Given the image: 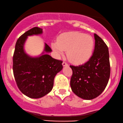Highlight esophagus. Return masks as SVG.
I'll list each match as a JSON object with an SVG mask.
<instances>
[{
    "label": "esophagus",
    "mask_w": 123,
    "mask_h": 123,
    "mask_svg": "<svg viewBox=\"0 0 123 123\" xmlns=\"http://www.w3.org/2000/svg\"><path fill=\"white\" fill-rule=\"evenodd\" d=\"M62 64H63V66H64V67H66V66H68L67 63H66V62H63V63H62Z\"/></svg>",
    "instance_id": "esophagus-1"
}]
</instances>
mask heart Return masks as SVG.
Segmentation results:
<instances>
[{
	"mask_svg": "<svg viewBox=\"0 0 123 123\" xmlns=\"http://www.w3.org/2000/svg\"><path fill=\"white\" fill-rule=\"evenodd\" d=\"M52 48L57 55H64L67 51L69 60L79 64L89 60L94 48V40L90 36L73 31L64 33L59 37L57 42L52 43Z\"/></svg>",
	"mask_w": 123,
	"mask_h": 123,
	"instance_id": "heart-1",
	"label": "heart"
}]
</instances>
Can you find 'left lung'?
I'll return each instance as SVG.
<instances>
[{
	"instance_id": "1",
	"label": "left lung",
	"mask_w": 123,
	"mask_h": 123,
	"mask_svg": "<svg viewBox=\"0 0 123 123\" xmlns=\"http://www.w3.org/2000/svg\"><path fill=\"white\" fill-rule=\"evenodd\" d=\"M94 36V50L89 61L78 66H70L73 70L71 90L78 97L86 100L95 98L103 92L111 73L107 45L96 34Z\"/></svg>"
}]
</instances>
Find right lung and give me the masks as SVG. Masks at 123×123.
I'll use <instances>...</instances> for the list:
<instances>
[{"label":"right lung","mask_w":123,"mask_h":123,"mask_svg":"<svg viewBox=\"0 0 123 123\" xmlns=\"http://www.w3.org/2000/svg\"><path fill=\"white\" fill-rule=\"evenodd\" d=\"M43 29L34 27L17 40L13 56V73L20 91L31 98H40L51 92L56 75L63 69L61 60L52 57V49L45 43L41 55L31 56L26 53L25 44L29 36L40 35Z\"/></svg>","instance_id":"obj_1"}]
</instances>
